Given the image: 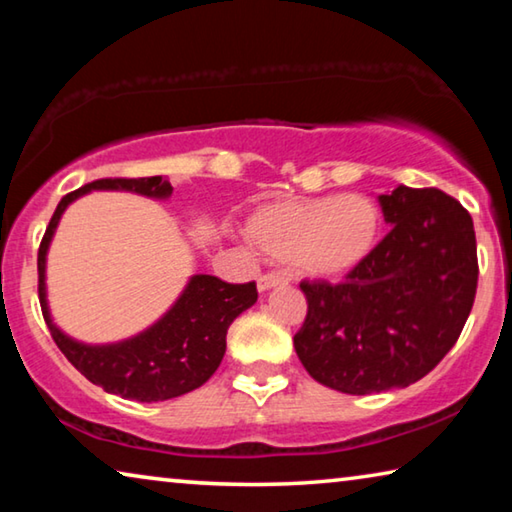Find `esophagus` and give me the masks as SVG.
I'll list each match as a JSON object with an SVG mask.
<instances>
[{
    "label": "esophagus",
    "instance_id": "34e87169",
    "mask_svg": "<svg viewBox=\"0 0 512 512\" xmlns=\"http://www.w3.org/2000/svg\"><path fill=\"white\" fill-rule=\"evenodd\" d=\"M287 282L289 280L282 273H264V275H259L257 287H259V291H268V289L280 287V284H287Z\"/></svg>",
    "mask_w": 512,
    "mask_h": 512
}]
</instances>
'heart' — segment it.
Masks as SVG:
<instances>
[{
	"mask_svg": "<svg viewBox=\"0 0 512 512\" xmlns=\"http://www.w3.org/2000/svg\"><path fill=\"white\" fill-rule=\"evenodd\" d=\"M381 232V212L363 194L273 201L250 214L248 237L298 273L329 280L366 262Z\"/></svg>",
	"mask_w": 512,
	"mask_h": 512,
	"instance_id": "obj_1",
	"label": "heart"
}]
</instances>
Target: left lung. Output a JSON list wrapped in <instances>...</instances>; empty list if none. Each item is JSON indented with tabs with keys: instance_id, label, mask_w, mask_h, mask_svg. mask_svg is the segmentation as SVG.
Returning a JSON list of instances; mask_svg holds the SVG:
<instances>
[{
	"instance_id": "left-lung-1",
	"label": "left lung",
	"mask_w": 512,
	"mask_h": 512,
	"mask_svg": "<svg viewBox=\"0 0 512 512\" xmlns=\"http://www.w3.org/2000/svg\"><path fill=\"white\" fill-rule=\"evenodd\" d=\"M391 232L339 284L302 280L293 336L318 384L348 395L404 388L454 348L470 316L479 259L470 212L436 187L379 196Z\"/></svg>"
}]
</instances>
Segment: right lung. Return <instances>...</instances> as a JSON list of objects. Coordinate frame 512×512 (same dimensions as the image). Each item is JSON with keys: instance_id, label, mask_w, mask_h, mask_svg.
Instances as JSON below:
<instances>
[{"instance_id": "1", "label": "right lung", "mask_w": 512, "mask_h": 512, "mask_svg": "<svg viewBox=\"0 0 512 512\" xmlns=\"http://www.w3.org/2000/svg\"><path fill=\"white\" fill-rule=\"evenodd\" d=\"M92 189H126L151 198L171 196L167 178H101L60 198L38 250V298L42 316L67 361L106 393L135 402H162L185 395L210 379L225 354V334L241 311L255 305L257 284H230L194 275L167 314L146 332L110 345H85L60 332L49 316L45 291L47 248L65 207Z\"/></svg>"}]
</instances>
